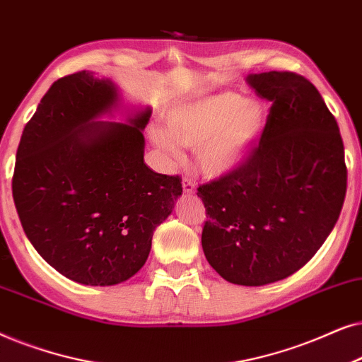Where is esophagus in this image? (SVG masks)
<instances>
[{"label": "esophagus", "mask_w": 362, "mask_h": 362, "mask_svg": "<svg viewBox=\"0 0 362 362\" xmlns=\"http://www.w3.org/2000/svg\"><path fill=\"white\" fill-rule=\"evenodd\" d=\"M182 187H184L185 194H195V182L192 180V178H184V180H182Z\"/></svg>", "instance_id": "esophagus-1"}]
</instances>
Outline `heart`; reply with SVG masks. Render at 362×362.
Segmentation results:
<instances>
[{
    "mask_svg": "<svg viewBox=\"0 0 362 362\" xmlns=\"http://www.w3.org/2000/svg\"><path fill=\"white\" fill-rule=\"evenodd\" d=\"M268 122L259 100L235 93L182 103L168 110L167 130L153 129V142L172 160H180V146L197 148V160L209 177L235 172L252 157Z\"/></svg>",
    "mask_w": 362,
    "mask_h": 362,
    "instance_id": "heart-1",
    "label": "heart"
}]
</instances>
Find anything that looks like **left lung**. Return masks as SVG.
Listing matches in <instances>:
<instances>
[{"label": "left lung", "mask_w": 362, "mask_h": 362, "mask_svg": "<svg viewBox=\"0 0 362 362\" xmlns=\"http://www.w3.org/2000/svg\"><path fill=\"white\" fill-rule=\"evenodd\" d=\"M272 100L252 157L200 185L202 247L226 281L263 286L305 267L334 228L348 184L338 122L306 77L269 71L247 77Z\"/></svg>", "instance_id": "8db88e82"}]
</instances>
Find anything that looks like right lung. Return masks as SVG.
<instances>
[{
	"label": "right lung",
	"instance_id": "add662e5",
	"mask_svg": "<svg viewBox=\"0 0 362 362\" xmlns=\"http://www.w3.org/2000/svg\"><path fill=\"white\" fill-rule=\"evenodd\" d=\"M107 77H61L24 127L13 199L36 252L81 285L112 286L134 276L151 253L153 230L172 214L182 178L144 162L151 109L127 122L95 120L119 105Z\"/></svg>",
	"mask_w": 362,
	"mask_h": 362
}]
</instances>
